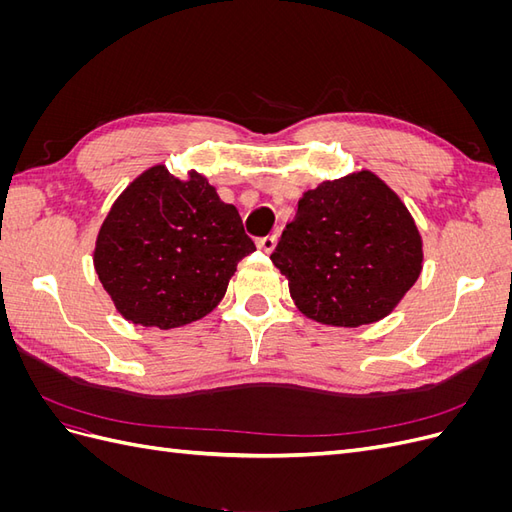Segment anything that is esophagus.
<instances>
[{
  "label": "esophagus",
  "instance_id": "1",
  "mask_svg": "<svg viewBox=\"0 0 512 512\" xmlns=\"http://www.w3.org/2000/svg\"><path fill=\"white\" fill-rule=\"evenodd\" d=\"M256 245H258V250H262L265 254H271V252L275 250V245H277V237H275V235L262 237V239L256 241Z\"/></svg>",
  "mask_w": 512,
  "mask_h": 512
}]
</instances>
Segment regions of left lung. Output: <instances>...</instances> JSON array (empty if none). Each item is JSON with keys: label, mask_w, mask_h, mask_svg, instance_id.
<instances>
[{"label": "left lung", "mask_w": 512, "mask_h": 512, "mask_svg": "<svg viewBox=\"0 0 512 512\" xmlns=\"http://www.w3.org/2000/svg\"><path fill=\"white\" fill-rule=\"evenodd\" d=\"M271 260L303 316L354 329L406 297L423 271V239L389 185L356 170L303 192Z\"/></svg>", "instance_id": "obj_1"}]
</instances>
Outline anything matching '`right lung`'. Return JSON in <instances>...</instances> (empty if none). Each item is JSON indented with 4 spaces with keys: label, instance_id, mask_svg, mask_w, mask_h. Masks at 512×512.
Listing matches in <instances>:
<instances>
[{
    "label": "right lung",
    "instance_id": "right-lung-1",
    "mask_svg": "<svg viewBox=\"0 0 512 512\" xmlns=\"http://www.w3.org/2000/svg\"><path fill=\"white\" fill-rule=\"evenodd\" d=\"M254 250L237 207L222 203L207 177L190 170L179 179L156 164L108 211L94 267L123 318L175 329L213 312Z\"/></svg>",
    "mask_w": 512,
    "mask_h": 512
}]
</instances>
